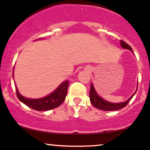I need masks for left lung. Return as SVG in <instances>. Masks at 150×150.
<instances>
[{
	"mask_svg": "<svg viewBox=\"0 0 150 150\" xmlns=\"http://www.w3.org/2000/svg\"><path fill=\"white\" fill-rule=\"evenodd\" d=\"M121 46L123 47V48L128 49V50H132V47L129 46L128 44H127L125 41L120 40ZM134 93L129 98L127 101L125 102V103H109V102L105 101V100H103V98H101L99 97V95H98L95 91V88H94L93 85L91 84V87H90V102H91L92 105H93L94 107H95L98 109H100L102 110H105V111H113V110H117L120 109H122V108H125L127 105L128 104L130 100L133 98V96L134 95Z\"/></svg>",
	"mask_w": 150,
	"mask_h": 150,
	"instance_id": "8db88e82",
	"label": "left lung"
}]
</instances>
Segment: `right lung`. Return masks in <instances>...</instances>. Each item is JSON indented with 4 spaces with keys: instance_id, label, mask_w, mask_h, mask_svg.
Wrapping results in <instances>:
<instances>
[{
    "instance_id": "right-lung-1",
    "label": "right lung",
    "mask_w": 150,
    "mask_h": 150,
    "mask_svg": "<svg viewBox=\"0 0 150 150\" xmlns=\"http://www.w3.org/2000/svg\"><path fill=\"white\" fill-rule=\"evenodd\" d=\"M68 85L69 80H66L63 82L53 93H51L48 96L40 99H28L24 98L18 93V90L16 85V95L22 103L28 106L29 108L37 111H45V110H50L57 108L63 103L67 95Z\"/></svg>"
}]
</instances>
